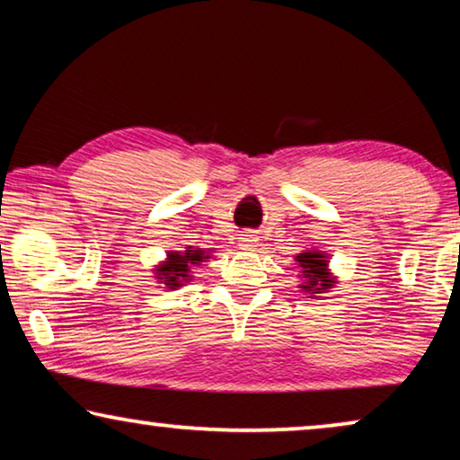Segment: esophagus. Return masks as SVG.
I'll list each match as a JSON object with an SVG mask.
<instances>
[{
    "instance_id": "34e87169",
    "label": "esophagus",
    "mask_w": 460,
    "mask_h": 460,
    "mask_svg": "<svg viewBox=\"0 0 460 460\" xmlns=\"http://www.w3.org/2000/svg\"><path fill=\"white\" fill-rule=\"evenodd\" d=\"M239 242H242V248L243 250H253V248H256L258 235H253L252 231H243L242 237H239Z\"/></svg>"
}]
</instances>
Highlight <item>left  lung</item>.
I'll list each match as a JSON object with an SVG mask.
<instances>
[{
  "label": "left lung",
  "mask_w": 460,
  "mask_h": 460,
  "mask_svg": "<svg viewBox=\"0 0 460 460\" xmlns=\"http://www.w3.org/2000/svg\"><path fill=\"white\" fill-rule=\"evenodd\" d=\"M297 262L301 269H304L305 277H307V285L304 287L305 291H312L316 289L318 287V293H322L324 289H328L331 287L332 280L328 279L326 274V260L324 256H320V253L316 252H305L301 253V256H297Z\"/></svg>",
  "instance_id": "1"
}]
</instances>
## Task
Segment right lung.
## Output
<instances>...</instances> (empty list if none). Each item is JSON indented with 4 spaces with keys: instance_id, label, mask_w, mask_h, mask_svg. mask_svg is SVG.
Segmentation results:
<instances>
[{
    "instance_id": "1",
    "label": "right lung",
    "mask_w": 460,
    "mask_h": 460,
    "mask_svg": "<svg viewBox=\"0 0 460 460\" xmlns=\"http://www.w3.org/2000/svg\"><path fill=\"white\" fill-rule=\"evenodd\" d=\"M202 250H186L183 253L171 252L169 262L159 269V279H164V285H169V289H175V287H180L188 279L190 264L202 262Z\"/></svg>"
}]
</instances>
